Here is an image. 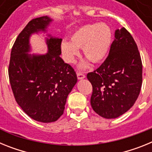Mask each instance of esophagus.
I'll return each instance as SVG.
<instances>
[{
  "instance_id": "34e87169",
  "label": "esophagus",
  "mask_w": 152,
  "mask_h": 152,
  "mask_svg": "<svg viewBox=\"0 0 152 152\" xmlns=\"http://www.w3.org/2000/svg\"><path fill=\"white\" fill-rule=\"evenodd\" d=\"M77 79H79V80H81V79L85 78V75H84V74L80 73V72H77Z\"/></svg>"
}]
</instances>
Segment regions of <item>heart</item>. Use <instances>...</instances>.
I'll use <instances>...</instances> for the list:
<instances>
[{"label":"heart","mask_w":152,"mask_h":152,"mask_svg":"<svg viewBox=\"0 0 152 152\" xmlns=\"http://www.w3.org/2000/svg\"><path fill=\"white\" fill-rule=\"evenodd\" d=\"M112 37V30L107 23L88 24L75 30L71 36V42L63 40L61 45V52L65 60L72 63L75 57L78 56V49L82 48L86 58L92 62H100L105 58L110 50ZM88 66V61L80 64L81 68H87Z\"/></svg>","instance_id":"1"}]
</instances>
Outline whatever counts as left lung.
Masks as SVG:
<instances>
[{
	"mask_svg": "<svg viewBox=\"0 0 152 152\" xmlns=\"http://www.w3.org/2000/svg\"><path fill=\"white\" fill-rule=\"evenodd\" d=\"M87 77L93 87L91 107L102 117L117 118L134 105L142 87V64L135 40L124 27L116 29L107 58Z\"/></svg>",
	"mask_w": 152,
	"mask_h": 152,
	"instance_id": "1",
	"label": "left lung"
}]
</instances>
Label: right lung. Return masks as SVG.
<instances>
[{
	"label": "right lung",
	"instance_id": "1",
	"mask_svg": "<svg viewBox=\"0 0 152 152\" xmlns=\"http://www.w3.org/2000/svg\"><path fill=\"white\" fill-rule=\"evenodd\" d=\"M52 21L48 16L33 19L17 36L10 53L9 79L18 105L41 123L56 121L64 113L67 97L77 81L70 64L60 57L61 39H46L48 52L31 55L29 37L45 32Z\"/></svg>",
	"mask_w": 152,
	"mask_h": 152
}]
</instances>
